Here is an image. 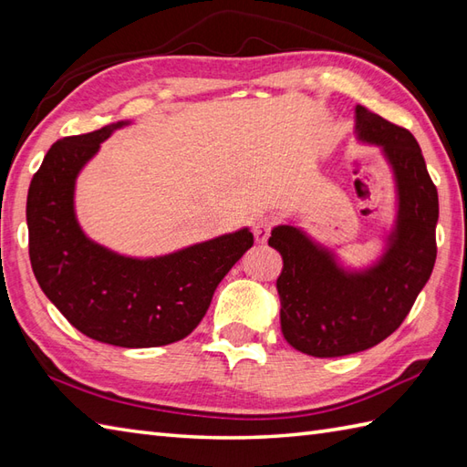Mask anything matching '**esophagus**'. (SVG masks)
I'll return each mask as SVG.
<instances>
[{
    "instance_id": "esophagus-1",
    "label": "esophagus",
    "mask_w": 467,
    "mask_h": 467,
    "mask_svg": "<svg viewBox=\"0 0 467 467\" xmlns=\"http://www.w3.org/2000/svg\"><path fill=\"white\" fill-rule=\"evenodd\" d=\"M275 226V218L271 216H261L256 218L254 224H253V234H254V241L256 243H265L266 239H269L271 234V228Z\"/></svg>"
}]
</instances>
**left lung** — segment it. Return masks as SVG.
Returning <instances> with one entry per match:
<instances>
[{
  "mask_svg": "<svg viewBox=\"0 0 467 467\" xmlns=\"http://www.w3.org/2000/svg\"><path fill=\"white\" fill-rule=\"evenodd\" d=\"M353 132L357 142L379 148L393 176V221L379 254L347 265L337 246L317 241L295 218L269 236L283 259L276 279L283 337L313 357L351 355L389 337L430 281L438 253V191L418 140L361 104L355 106Z\"/></svg>",
  "mask_w": 467,
  "mask_h": 467,
  "instance_id": "8db88e82",
  "label": "left lung"
}]
</instances>
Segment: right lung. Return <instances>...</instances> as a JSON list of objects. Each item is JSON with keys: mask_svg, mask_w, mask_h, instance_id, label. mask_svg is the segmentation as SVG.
<instances>
[{"mask_svg": "<svg viewBox=\"0 0 467 467\" xmlns=\"http://www.w3.org/2000/svg\"><path fill=\"white\" fill-rule=\"evenodd\" d=\"M120 120L49 148L27 191L29 261L37 285L78 331L142 349L184 339L216 285L253 246L249 226L156 254L130 256L92 241L76 216V182Z\"/></svg>", "mask_w": 467, "mask_h": 467, "instance_id": "right-lung-1", "label": "right lung"}]
</instances>
